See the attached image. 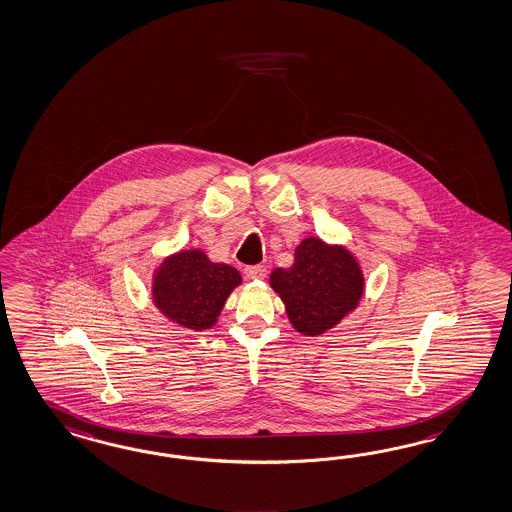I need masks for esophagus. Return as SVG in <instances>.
Instances as JSON below:
<instances>
[{"instance_id": "obj_1", "label": "esophagus", "mask_w": 512, "mask_h": 512, "mask_svg": "<svg viewBox=\"0 0 512 512\" xmlns=\"http://www.w3.org/2000/svg\"><path fill=\"white\" fill-rule=\"evenodd\" d=\"M245 277L249 280H262L267 277V269L263 265H249L245 267Z\"/></svg>"}]
</instances>
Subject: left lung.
Returning <instances> with one entry per match:
<instances>
[{
    "instance_id": "1",
    "label": "left lung",
    "mask_w": 512,
    "mask_h": 512,
    "mask_svg": "<svg viewBox=\"0 0 512 512\" xmlns=\"http://www.w3.org/2000/svg\"><path fill=\"white\" fill-rule=\"evenodd\" d=\"M269 286L282 299L297 333L320 336L359 307L365 295V273L346 245L305 237L292 267L275 269Z\"/></svg>"
}]
</instances>
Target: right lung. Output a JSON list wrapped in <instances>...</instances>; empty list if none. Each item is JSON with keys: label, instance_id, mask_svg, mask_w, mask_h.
<instances>
[{"label": "right lung", "instance_id": "obj_1", "mask_svg": "<svg viewBox=\"0 0 512 512\" xmlns=\"http://www.w3.org/2000/svg\"><path fill=\"white\" fill-rule=\"evenodd\" d=\"M241 282L232 265L211 262L202 249H181L155 267L151 299L166 320L190 331H205L219 322L230 293Z\"/></svg>", "mask_w": 512, "mask_h": 512}]
</instances>
